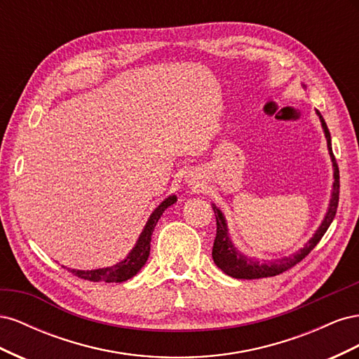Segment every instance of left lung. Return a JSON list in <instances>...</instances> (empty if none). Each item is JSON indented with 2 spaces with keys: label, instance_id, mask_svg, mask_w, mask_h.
<instances>
[{
  "label": "left lung",
  "instance_id": "8db88e82",
  "mask_svg": "<svg viewBox=\"0 0 359 359\" xmlns=\"http://www.w3.org/2000/svg\"><path fill=\"white\" fill-rule=\"evenodd\" d=\"M316 112L320 118L322 128L325 132V137H327L328 151H330L332 168H334V184H332L331 201H330L328 211H327V214H325V219H323L322 224L319 226V229L316 231V233H314L310 238V241L295 255H290L289 257H281V259H277V260H264V262H259V260H256V259H252V257L241 255L235 248V245L232 244L231 238H229V233H227V224H226L224 215L212 203V210H214L215 220H217V233H215V240H214V245H212V259H214V264L219 266L224 274L231 276L233 278H247V280L278 276L281 273H285V271L290 269L292 266H295L297 264H299L301 260L306 257L314 247L318 245V243L322 240V236L325 235V232L328 231V227H330V224L332 223L334 217H335L337 206H339L340 172H339V166H337L335 157L332 154L330 130L327 127V123H325V119L322 118L320 112L319 111H316Z\"/></svg>",
  "mask_w": 359,
  "mask_h": 359
}]
</instances>
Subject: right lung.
<instances>
[{"label": "right lung", "mask_w": 359, "mask_h": 359, "mask_svg": "<svg viewBox=\"0 0 359 359\" xmlns=\"http://www.w3.org/2000/svg\"><path fill=\"white\" fill-rule=\"evenodd\" d=\"M175 202H177V196L175 194H172V196L166 198L157 206L154 212L149 215V219L144 227L142 233H140L136 245L133 247L132 252L128 253V256L124 260H121V262H118L114 266L88 269V271L70 269V268H67V269L72 274H74L79 278L90 280V281H104V283H121V281L132 278L133 276H136L139 273L140 268H142L148 260L149 247H151V235H153V231L160 219V215ZM62 268H66V266H62Z\"/></svg>", "instance_id": "right-lung-1"}]
</instances>
